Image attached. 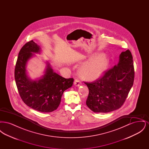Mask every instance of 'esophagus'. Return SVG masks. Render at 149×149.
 <instances>
[{
  "mask_svg": "<svg viewBox=\"0 0 149 149\" xmlns=\"http://www.w3.org/2000/svg\"><path fill=\"white\" fill-rule=\"evenodd\" d=\"M80 84H81V82H80L78 79H75L74 83V85H75V86H79V85H80Z\"/></svg>",
  "mask_w": 149,
  "mask_h": 149,
  "instance_id": "34e87169",
  "label": "esophagus"
}]
</instances>
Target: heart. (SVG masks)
<instances>
[{"instance_id":"b5f03b06","label":"heart","mask_w":149,"mask_h":149,"mask_svg":"<svg viewBox=\"0 0 149 149\" xmlns=\"http://www.w3.org/2000/svg\"><path fill=\"white\" fill-rule=\"evenodd\" d=\"M109 60L105 54H95L92 58L83 64L79 69L81 77L88 81L100 78L108 66Z\"/></svg>"}]
</instances>
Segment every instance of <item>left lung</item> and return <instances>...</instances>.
<instances>
[{
	"label": "left lung",
	"mask_w": 149,
	"mask_h": 149,
	"mask_svg": "<svg viewBox=\"0 0 149 149\" xmlns=\"http://www.w3.org/2000/svg\"><path fill=\"white\" fill-rule=\"evenodd\" d=\"M133 57L129 50L121 52L119 62L92 83H86L89 95L86 106L94 112L108 113L123 104L134 81Z\"/></svg>",
	"instance_id": "1"
}]
</instances>
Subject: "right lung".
Masks as SVG:
<instances>
[{
  "label": "right lung",
  "mask_w": 149,
  "mask_h": 149,
  "mask_svg": "<svg viewBox=\"0 0 149 149\" xmlns=\"http://www.w3.org/2000/svg\"><path fill=\"white\" fill-rule=\"evenodd\" d=\"M40 47L33 40L26 43L20 50L15 67L14 78L20 97L30 108L41 112H51L59 106L64 91L71 87L74 79H65L55 72L47 63L45 74L32 80L29 78L26 65Z\"/></svg>",
  "instance_id": "obj_1"
}]
</instances>
